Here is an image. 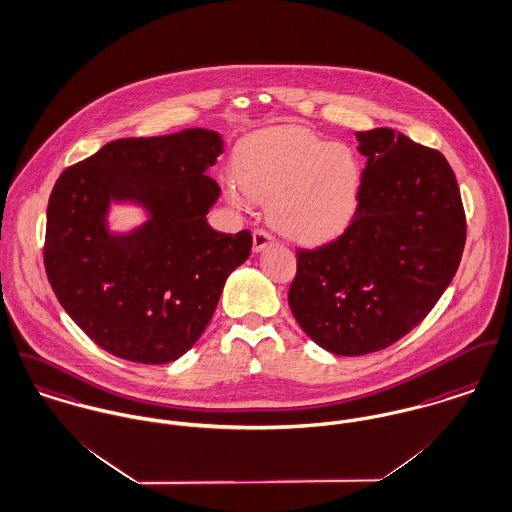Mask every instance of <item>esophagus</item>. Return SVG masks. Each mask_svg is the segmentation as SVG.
I'll return each instance as SVG.
<instances>
[{
	"instance_id": "esophagus-1",
	"label": "esophagus",
	"mask_w": 512,
	"mask_h": 512,
	"mask_svg": "<svg viewBox=\"0 0 512 512\" xmlns=\"http://www.w3.org/2000/svg\"><path fill=\"white\" fill-rule=\"evenodd\" d=\"M272 242H274V236L268 233V231H264V229H256L254 234H252V248H254V252H262Z\"/></svg>"
}]
</instances>
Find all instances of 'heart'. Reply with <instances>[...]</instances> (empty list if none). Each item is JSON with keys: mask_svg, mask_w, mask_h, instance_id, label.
<instances>
[{"mask_svg": "<svg viewBox=\"0 0 512 512\" xmlns=\"http://www.w3.org/2000/svg\"><path fill=\"white\" fill-rule=\"evenodd\" d=\"M362 184L356 154L301 127H279L246 140L229 197L270 201V223L293 242L323 244L350 225Z\"/></svg>", "mask_w": 512, "mask_h": 512, "instance_id": "obj_1", "label": "heart"}]
</instances>
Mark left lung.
<instances>
[{"instance_id":"left-lung-1","label":"left lung","mask_w":512,"mask_h":512,"mask_svg":"<svg viewBox=\"0 0 512 512\" xmlns=\"http://www.w3.org/2000/svg\"><path fill=\"white\" fill-rule=\"evenodd\" d=\"M368 158L350 227L297 250L289 307L305 334L338 356L383 350L432 311L465 244L460 187L448 160L403 133H356Z\"/></svg>"}]
</instances>
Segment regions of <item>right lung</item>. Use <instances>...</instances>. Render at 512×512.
<instances>
[{"label":"right lung","instance_id":"1","mask_svg":"<svg viewBox=\"0 0 512 512\" xmlns=\"http://www.w3.org/2000/svg\"><path fill=\"white\" fill-rule=\"evenodd\" d=\"M221 152V135L209 129L113 140L52 187L48 281L72 321L109 354L139 364L184 356L250 256V231L219 233L207 223L221 195L207 170ZM111 202L139 204L147 221L129 234L109 232Z\"/></svg>","mask_w":512,"mask_h":512}]
</instances>
